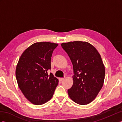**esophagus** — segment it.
Segmentation results:
<instances>
[{
  "label": "esophagus",
  "mask_w": 122,
  "mask_h": 122,
  "mask_svg": "<svg viewBox=\"0 0 122 122\" xmlns=\"http://www.w3.org/2000/svg\"><path fill=\"white\" fill-rule=\"evenodd\" d=\"M64 79V78H59V80L60 81H62Z\"/></svg>",
  "instance_id": "34e87169"
}]
</instances>
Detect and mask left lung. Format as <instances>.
Instances as JSON below:
<instances>
[{
  "label": "left lung",
  "mask_w": 122,
  "mask_h": 122,
  "mask_svg": "<svg viewBox=\"0 0 122 122\" xmlns=\"http://www.w3.org/2000/svg\"><path fill=\"white\" fill-rule=\"evenodd\" d=\"M73 65V85L68 90L70 98L78 104L92 102L104 84L105 70L101 55L86 42L74 41L61 44Z\"/></svg>",
  "instance_id": "left-lung-1"
}]
</instances>
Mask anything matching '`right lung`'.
<instances>
[{
    "mask_svg": "<svg viewBox=\"0 0 122 122\" xmlns=\"http://www.w3.org/2000/svg\"><path fill=\"white\" fill-rule=\"evenodd\" d=\"M58 44L38 42L31 45L20 56L15 75L18 86L33 104H44L51 99L58 79L51 73V57Z\"/></svg>",
    "mask_w": 122,
    "mask_h": 122,
    "instance_id": "1",
    "label": "right lung"
}]
</instances>
